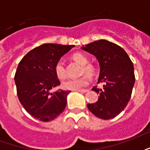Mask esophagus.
Returning <instances> with one entry per match:
<instances>
[{"instance_id":"1","label":"esophagus","mask_w":150,"mask_h":150,"mask_svg":"<svg viewBox=\"0 0 150 150\" xmlns=\"http://www.w3.org/2000/svg\"><path fill=\"white\" fill-rule=\"evenodd\" d=\"M89 91L88 89H81V90H77V91L79 92H88Z\"/></svg>"}]
</instances>
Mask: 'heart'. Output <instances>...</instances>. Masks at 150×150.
Listing matches in <instances>:
<instances>
[{"label":"heart","mask_w":150,"mask_h":150,"mask_svg":"<svg viewBox=\"0 0 150 150\" xmlns=\"http://www.w3.org/2000/svg\"><path fill=\"white\" fill-rule=\"evenodd\" d=\"M73 60L75 62H79V64L83 65L82 67V74L87 73L89 75H93L96 72V68L92 64L88 63V60L87 57L83 54L82 53H75L71 56ZM54 72H55L56 76L59 79H65L67 75L66 71V67L64 65V62L62 60H59L56 62L54 66ZM90 83V79L88 75H84L75 79H68L66 80L62 83V87L63 89L66 90H72V91H76V90H80L81 88L87 87Z\"/></svg>","instance_id":"heart-1"}]
</instances>
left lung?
Listing matches in <instances>:
<instances>
[{"mask_svg": "<svg viewBox=\"0 0 150 150\" xmlns=\"http://www.w3.org/2000/svg\"><path fill=\"white\" fill-rule=\"evenodd\" d=\"M82 49L96 57L100 67L98 83H104L102 88H92L100 97L94 104H88V108L100 119H112L131 98L135 83L133 63L125 50L107 40L95 41Z\"/></svg>", "mask_w": 150, "mask_h": 150, "instance_id": "obj_1", "label": "left lung"}]
</instances>
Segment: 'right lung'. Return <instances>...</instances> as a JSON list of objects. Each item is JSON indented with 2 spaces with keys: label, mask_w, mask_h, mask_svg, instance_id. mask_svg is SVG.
Returning a JSON list of instances; mask_svg holds the SVG:
<instances>
[{
  "label": "right lung",
  "mask_w": 150,
  "mask_h": 150,
  "mask_svg": "<svg viewBox=\"0 0 150 150\" xmlns=\"http://www.w3.org/2000/svg\"><path fill=\"white\" fill-rule=\"evenodd\" d=\"M74 46L43 44L27 53L19 62L14 76L18 99L35 119L47 122L65 109L67 96L71 91H52L60 85L54 66Z\"/></svg>",
  "instance_id": "right-lung-1"
}]
</instances>
